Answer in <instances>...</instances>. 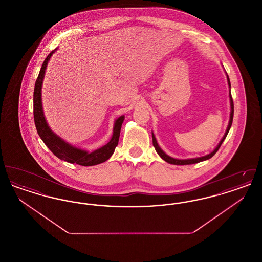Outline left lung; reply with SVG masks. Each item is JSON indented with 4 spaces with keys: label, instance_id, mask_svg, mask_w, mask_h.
<instances>
[{
    "label": "left lung",
    "instance_id": "obj_1",
    "mask_svg": "<svg viewBox=\"0 0 262 262\" xmlns=\"http://www.w3.org/2000/svg\"><path fill=\"white\" fill-rule=\"evenodd\" d=\"M227 75V73H226ZM227 80H228V85L230 88V93H229V97H230V106H231V112H230V120H229V124L227 126V129H226V133H225L224 137H222V139L220 140V142L218 143V145L215 147V149L213 150L212 152H210L209 154L205 155V156H201V157H196V158H189V159H177V158H173L169 155H167L162 149L161 147L158 145L157 143V140H156V137L154 136L153 132H152V141H153V146L155 147L156 152L158 153V155L162 158L164 161H166L167 163H170V164H173V165H190V164H195V163L202 162V161H205V160H208L210 159L211 157H213L215 155V153L218 151V149L220 148L221 144L223 143V141L225 140V138L227 137L230 128H231V125L233 123V117H234V103H233V99H232V95H231V83H230V78L227 75Z\"/></svg>",
    "mask_w": 262,
    "mask_h": 262
}]
</instances>
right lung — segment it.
<instances>
[{
    "label": "right lung",
    "mask_w": 262,
    "mask_h": 262,
    "mask_svg": "<svg viewBox=\"0 0 262 262\" xmlns=\"http://www.w3.org/2000/svg\"><path fill=\"white\" fill-rule=\"evenodd\" d=\"M57 50L58 48L52 51L47 56V58L45 59V61L43 62V64L41 67L40 73L35 82L34 93H33V114H34V122H35L38 135L43 140V142L46 144V146L54 153V155H56L59 159L63 160L66 162L72 163V164L75 163L80 166H94V165L105 162L112 156L116 146L118 145L121 127L125 120L124 115L115 120L112 137L109 140V142L101 146L100 148L93 150L91 152L88 150L78 148L76 146L72 145L71 143L67 142L66 140H63L62 137L56 135L51 129L50 126L45 119L43 106H42V84H43L45 72H46L49 60L52 55Z\"/></svg>",
    "instance_id": "obj_1"
}]
</instances>
